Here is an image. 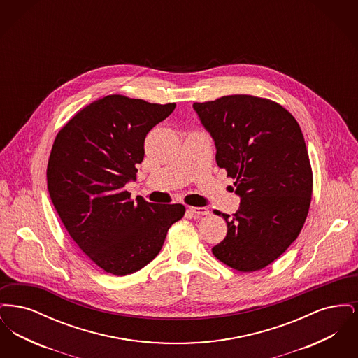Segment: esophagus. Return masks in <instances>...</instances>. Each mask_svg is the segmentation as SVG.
Masks as SVG:
<instances>
[{"mask_svg": "<svg viewBox=\"0 0 358 358\" xmlns=\"http://www.w3.org/2000/svg\"><path fill=\"white\" fill-rule=\"evenodd\" d=\"M189 212L197 216H206L209 213V209L205 206H189Z\"/></svg>", "mask_w": 358, "mask_h": 358, "instance_id": "34e87169", "label": "esophagus"}]
</instances>
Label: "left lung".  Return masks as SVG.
<instances>
[{
	"mask_svg": "<svg viewBox=\"0 0 358 358\" xmlns=\"http://www.w3.org/2000/svg\"><path fill=\"white\" fill-rule=\"evenodd\" d=\"M216 145L217 166L236 181L241 197L227 236L212 248L228 267L254 273L271 264L298 238L313 194L305 138L289 111L266 98L228 95L194 103Z\"/></svg>",
	"mask_w": 358,
	"mask_h": 358,
	"instance_id": "obj_1",
	"label": "left lung"
}]
</instances>
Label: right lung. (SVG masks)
<instances>
[{"label":"right lung","instance_id":"add662e5","mask_svg":"<svg viewBox=\"0 0 358 358\" xmlns=\"http://www.w3.org/2000/svg\"><path fill=\"white\" fill-rule=\"evenodd\" d=\"M176 103L107 95L85 106L55 138L47 184L69 236L98 267L117 276L136 273L161 251L182 204H153L124 185L145 155V138Z\"/></svg>","mask_w":358,"mask_h":358}]
</instances>
